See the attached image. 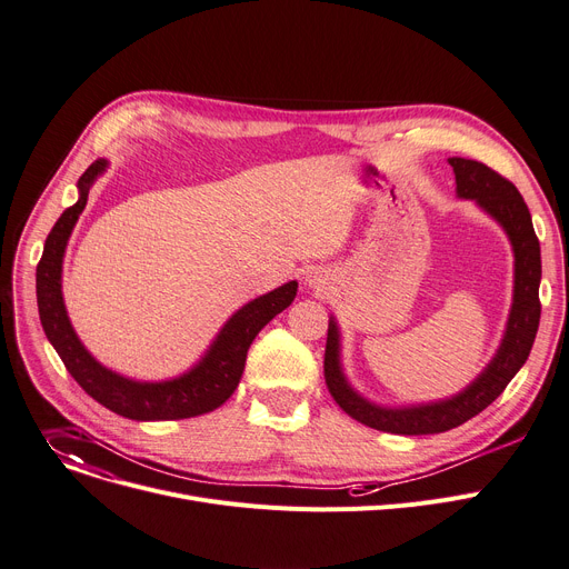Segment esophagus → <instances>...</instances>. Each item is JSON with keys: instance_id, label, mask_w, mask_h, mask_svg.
Instances as JSON below:
<instances>
[{"instance_id": "1", "label": "esophagus", "mask_w": 569, "mask_h": 569, "mask_svg": "<svg viewBox=\"0 0 569 569\" xmlns=\"http://www.w3.org/2000/svg\"><path fill=\"white\" fill-rule=\"evenodd\" d=\"M309 286H311V288H320V286H322V279H320V277H311V279H309Z\"/></svg>"}]
</instances>
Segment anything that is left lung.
I'll return each mask as SVG.
<instances>
[{"mask_svg": "<svg viewBox=\"0 0 569 569\" xmlns=\"http://www.w3.org/2000/svg\"><path fill=\"white\" fill-rule=\"evenodd\" d=\"M448 164L456 171L458 197L476 201L491 219H497L512 244V309L495 359L487 363V368L465 391L448 400L411 407H380L359 396L348 385L343 368H340L338 325L333 318L329 320L325 348V382L329 393L355 421L391 435H437L473 419L476 413H480L503 393L512 377L526 363L540 325V242L533 231L531 212H528L519 189L482 162L448 158Z\"/></svg>", "mask_w": 569, "mask_h": 569, "instance_id": "8db88e82", "label": "left lung"}]
</instances>
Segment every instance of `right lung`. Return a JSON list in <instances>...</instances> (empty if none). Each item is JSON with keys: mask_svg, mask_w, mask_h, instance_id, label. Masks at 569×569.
I'll return each instance as SVG.
<instances>
[{"mask_svg": "<svg viewBox=\"0 0 569 569\" xmlns=\"http://www.w3.org/2000/svg\"><path fill=\"white\" fill-rule=\"evenodd\" d=\"M104 169L107 160H96L82 173L78 180V203L63 210L46 240L41 262L36 268V299L43 331L74 382L113 413L132 421H178L208 413L233 396L249 346L264 325L292 305L297 281H288L268 295L251 299L221 327L201 361L173 380L137 382L104 368L74 333L61 295V264L68 238L89 201L91 184Z\"/></svg>", "mask_w": 569, "mask_h": 569, "instance_id": "1", "label": "right lung"}]
</instances>
